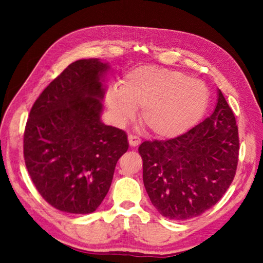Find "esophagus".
I'll use <instances>...</instances> for the list:
<instances>
[{"instance_id": "esophagus-1", "label": "esophagus", "mask_w": 263, "mask_h": 263, "mask_svg": "<svg viewBox=\"0 0 263 263\" xmlns=\"http://www.w3.org/2000/svg\"><path fill=\"white\" fill-rule=\"evenodd\" d=\"M128 143H130L131 147H138L141 143V140L138 137L128 136Z\"/></svg>"}]
</instances>
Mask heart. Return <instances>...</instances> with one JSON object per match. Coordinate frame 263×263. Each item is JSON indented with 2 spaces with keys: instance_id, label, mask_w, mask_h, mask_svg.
<instances>
[{
  "instance_id": "obj_1",
  "label": "heart",
  "mask_w": 263,
  "mask_h": 263,
  "mask_svg": "<svg viewBox=\"0 0 263 263\" xmlns=\"http://www.w3.org/2000/svg\"><path fill=\"white\" fill-rule=\"evenodd\" d=\"M203 81L180 71L144 65L123 78L106 93V104L117 124H124L142 108L141 119L155 136L180 137L202 119L209 104Z\"/></svg>"
}]
</instances>
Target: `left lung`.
I'll use <instances>...</instances> for the list:
<instances>
[{"mask_svg":"<svg viewBox=\"0 0 263 263\" xmlns=\"http://www.w3.org/2000/svg\"><path fill=\"white\" fill-rule=\"evenodd\" d=\"M238 144L235 116L219 89L208 119L171 140L142 142L143 184L155 208L174 220L210 209L234 180Z\"/></svg>","mask_w":263,"mask_h":263,"instance_id":"left-lung-1","label":"left lung"}]
</instances>
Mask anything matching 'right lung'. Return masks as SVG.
Instances as JSON below:
<instances>
[{
    "label": "right lung",
    "mask_w": 263,
    "mask_h": 263,
    "mask_svg": "<svg viewBox=\"0 0 263 263\" xmlns=\"http://www.w3.org/2000/svg\"><path fill=\"white\" fill-rule=\"evenodd\" d=\"M109 65L71 63L33 104L24 136L28 173L47 202L69 214H90L107 194L127 136L100 116Z\"/></svg>",
    "instance_id": "add662e5"
}]
</instances>
